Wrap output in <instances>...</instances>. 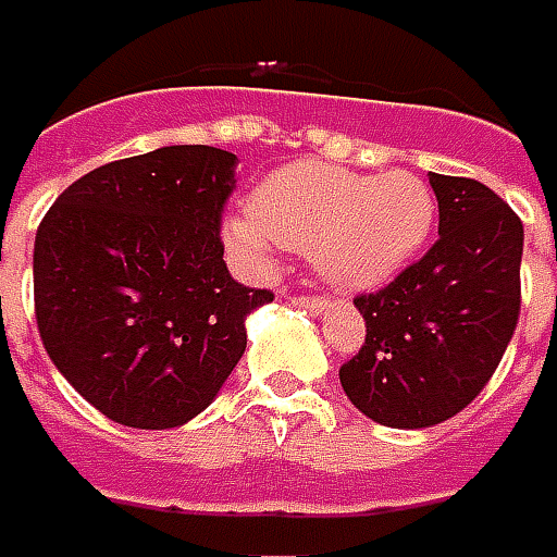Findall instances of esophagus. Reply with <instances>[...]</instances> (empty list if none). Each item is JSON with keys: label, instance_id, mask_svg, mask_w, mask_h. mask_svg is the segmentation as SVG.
Masks as SVG:
<instances>
[{"label": "esophagus", "instance_id": "34e87169", "mask_svg": "<svg viewBox=\"0 0 557 557\" xmlns=\"http://www.w3.org/2000/svg\"><path fill=\"white\" fill-rule=\"evenodd\" d=\"M293 305L313 310V313H323V310H329V298H323V295H295Z\"/></svg>", "mask_w": 557, "mask_h": 557}]
</instances>
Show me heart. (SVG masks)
<instances>
[{"mask_svg":"<svg viewBox=\"0 0 557 557\" xmlns=\"http://www.w3.org/2000/svg\"><path fill=\"white\" fill-rule=\"evenodd\" d=\"M436 225V198L421 176L298 161L256 185L249 213L225 219V244L244 259L274 249L310 252L320 274L347 293L374 289L406 268Z\"/></svg>","mask_w":557,"mask_h":557,"instance_id":"1","label":"heart"}]
</instances>
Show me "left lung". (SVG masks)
Wrapping results in <instances>:
<instances>
[{"mask_svg": "<svg viewBox=\"0 0 557 557\" xmlns=\"http://www.w3.org/2000/svg\"><path fill=\"white\" fill-rule=\"evenodd\" d=\"M438 240L377 293L354 298L366 344L342 366L347 399L374 423L421 430L485 389L521 310L524 228L512 207L467 176L430 173Z\"/></svg>", "mask_w": 557, "mask_h": 557, "instance_id": "left-lung-1", "label": "left lung"}]
</instances>
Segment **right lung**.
<instances>
[{"label":"right lung","mask_w":557,"mask_h":557,"mask_svg":"<svg viewBox=\"0 0 557 557\" xmlns=\"http://www.w3.org/2000/svg\"><path fill=\"white\" fill-rule=\"evenodd\" d=\"M237 154L164 146L90 170L36 231V323L57 372L109 421L183 426L247 350V317L274 301L222 259Z\"/></svg>","instance_id":"add662e5"}]
</instances>
